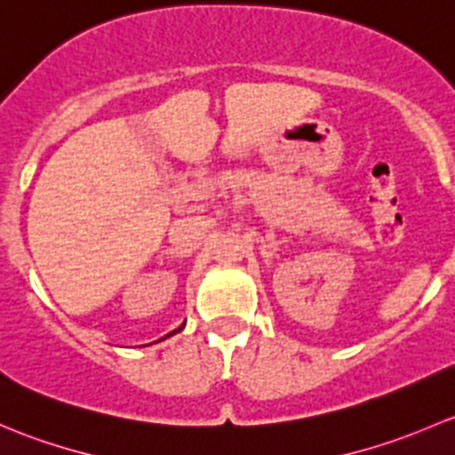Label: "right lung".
<instances>
[{
    "label": "right lung",
    "mask_w": 455,
    "mask_h": 455,
    "mask_svg": "<svg viewBox=\"0 0 455 455\" xmlns=\"http://www.w3.org/2000/svg\"><path fill=\"white\" fill-rule=\"evenodd\" d=\"M184 324H186V322H184ZM184 324H181V326H180V329H175V331H172V332H168V335H166V337H171V335H175V332H180L181 329H184ZM166 337H162V339H166ZM162 339H159V341H162Z\"/></svg>",
    "instance_id": "add662e5"
}]
</instances>
